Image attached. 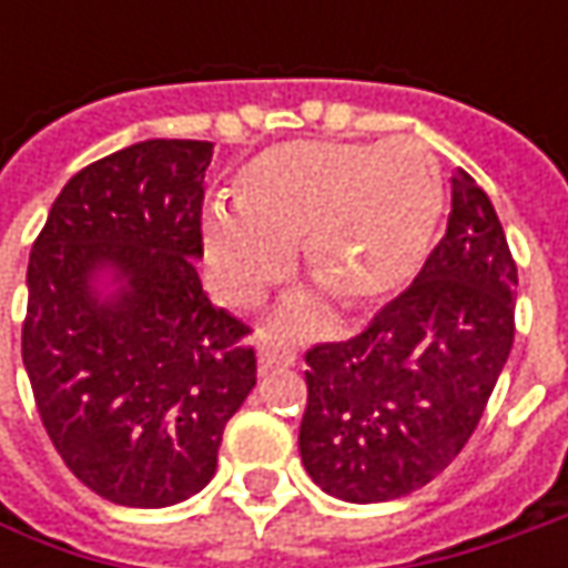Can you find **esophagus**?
Segmentation results:
<instances>
[{
    "instance_id": "1",
    "label": "esophagus",
    "mask_w": 568,
    "mask_h": 568,
    "mask_svg": "<svg viewBox=\"0 0 568 568\" xmlns=\"http://www.w3.org/2000/svg\"><path fill=\"white\" fill-rule=\"evenodd\" d=\"M294 361L296 351L291 341L268 335V338L258 344V369L262 373H272V369H281V366H294Z\"/></svg>"
}]
</instances>
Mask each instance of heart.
<instances>
[{
    "label": "heart",
    "mask_w": 568,
    "mask_h": 568,
    "mask_svg": "<svg viewBox=\"0 0 568 568\" xmlns=\"http://www.w3.org/2000/svg\"><path fill=\"white\" fill-rule=\"evenodd\" d=\"M233 207L205 217L211 284L255 303L277 284L291 250L347 313H373L420 274L443 221V176L417 144L291 142L236 170ZM306 310L287 316L303 325Z\"/></svg>",
    "instance_id": "heart-1"
}]
</instances>
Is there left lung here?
I'll return each instance as SVG.
<instances>
[{
    "mask_svg": "<svg viewBox=\"0 0 568 568\" xmlns=\"http://www.w3.org/2000/svg\"><path fill=\"white\" fill-rule=\"evenodd\" d=\"M518 268L487 192L452 176L446 236L361 335L306 351L300 458L344 503L426 487L477 429L515 338Z\"/></svg>",
    "mask_w": 568,
    "mask_h": 568,
    "instance_id": "8db88e82",
    "label": "left lung"
}]
</instances>
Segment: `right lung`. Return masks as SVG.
I'll return each mask as SVG.
<instances>
[{"label": "right lung", "instance_id": "right-lung-1", "mask_svg": "<svg viewBox=\"0 0 568 568\" xmlns=\"http://www.w3.org/2000/svg\"><path fill=\"white\" fill-rule=\"evenodd\" d=\"M214 144L151 139L62 186L28 262L21 357L37 414L84 487L135 509L199 493L255 385L250 325L211 306L202 258ZM113 267L103 301L93 274Z\"/></svg>", "mask_w": 568, "mask_h": 568}]
</instances>
